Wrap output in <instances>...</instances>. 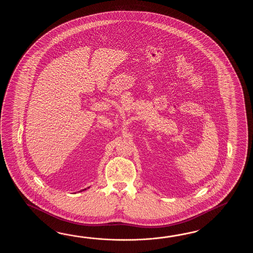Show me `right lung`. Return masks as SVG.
<instances>
[{"mask_svg": "<svg viewBox=\"0 0 253 253\" xmlns=\"http://www.w3.org/2000/svg\"><path fill=\"white\" fill-rule=\"evenodd\" d=\"M89 187H87V188L83 189V190H81V191H80V192H82V191H85V190H86V189H88Z\"/></svg>", "mask_w": 253, "mask_h": 253, "instance_id": "add662e5", "label": "right lung"}]
</instances>
